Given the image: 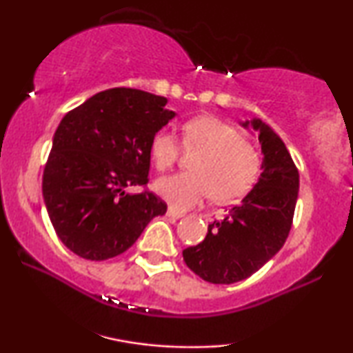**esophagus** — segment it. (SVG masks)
<instances>
[{
	"label": "esophagus",
	"instance_id": "1",
	"mask_svg": "<svg viewBox=\"0 0 353 353\" xmlns=\"http://www.w3.org/2000/svg\"><path fill=\"white\" fill-rule=\"evenodd\" d=\"M167 216H170V219H181V216H185V214H183V212H180V210L173 209V207H168Z\"/></svg>",
	"mask_w": 353,
	"mask_h": 353
}]
</instances>
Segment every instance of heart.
Segmentation results:
<instances>
[{
	"label": "heart",
	"mask_w": 353,
	"mask_h": 353,
	"mask_svg": "<svg viewBox=\"0 0 353 353\" xmlns=\"http://www.w3.org/2000/svg\"><path fill=\"white\" fill-rule=\"evenodd\" d=\"M186 144L205 152L196 162L197 173H173L156 181V192L176 209H191L214 194L219 202H231L245 194L257 180L260 161L254 148L243 141L238 130L223 120L197 117L183 127ZM180 143L170 128L159 130L151 139V156L159 170L176 161Z\"/></svg>",
	"instance_id": "1"
}]
</instances>
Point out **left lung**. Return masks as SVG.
<instances>
[{
  "label": "left lung",
  "instance_id": "8db88e82",
  "mask_svg": "<svg viewBox=\"0 0 353 353\" xmlns=\"http://www.w3.org/2000/svg\"><path fill=\"white\" fill-rule=\"evenodd\" d=\"M259 134L262 173L238 205L207 228L205 239L183 250L204 281L233 284L259 272L286 243L299 192V172L283 139L260 119L241 122Z\"/></svg>",
  "mask_w": 353,
  "mask_h": 353
}]
</instances>
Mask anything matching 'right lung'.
<instances>
[{"instance_id":"right-lung-1","label":"right lung","mask_w":353,"mask_h":353,"mask_svg":"<svg viewBox=\"0 0 353 353\" xmlns=\"http://www.w3.org/2000/svg\"><path fill=\"white\" fill-rule=\"evenodd\" d=\"M167 98L112 88L91 96L61 120L43 172V199L62 244L86 260L132 248L167 204L148 183L151 139L175 117Z\"/></svg>"}]
</instances>
